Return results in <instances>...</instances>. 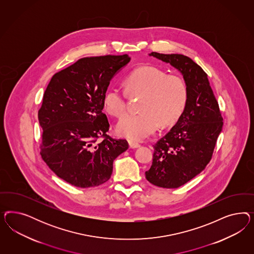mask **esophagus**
<instances>
[{
    "label": "esophagus",
    "instance_id": "obj_1",
    "mask_svg": "<svg viewBox=\"0 0 254 254\" xmlns=\"http://www.w3.org/2000/svg\"><path fill=\"white\" fill-rule=\"evenodd\" d=\"M128 145H129V148L130 149H136V148H138L139 147V144L137 143V142H134V141H128Z\"/></svg>",
    "mask_w": 254,
    "mask_h": 254
}]
</instances>
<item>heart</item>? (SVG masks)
<instances>
[{
  "instance_id": "1",
  "label": "heart",
  "mask_w": 254,
  "mask_h": 254,
  "mask_svg": "<svg viewBox=\"0 0 254 254\" xmlns=\"http://www.w3.org/2000/svg\"><path fill=\"white\" fill-rule=\"evenodd\" d=\"M130 94H141L138 114L124 116L116 125L118 135L130 140H142L159 127L175 123L183 115L188 100V86L184 78L154 66H141L126 78ZM104 107L112 116H123L127 95L119 86H112L103 98Z\"/></svg>"
}]
</instances>
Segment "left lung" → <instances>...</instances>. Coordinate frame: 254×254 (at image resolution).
I'll return each instance as SVG.
<instances>
[{
  "instance_id": "8db88e82",
  "label": "left lung",
  "mask_w": 254,
  "mask_h": 254,
  "mask_svg": "<svg viewBox=\"0 0 254 254\" xmlns=\"http://www.w3.org/2000/svg\"><path fill=\"white\" fill-rule=\"evenodd\" d=\"M150 56L169 63L183 74L188 100L177 123L154 145L147 181L162 188H178L206 168L223 128V117L208 75L190 58L181 54Z\"/></svg>"
}]
</instances>
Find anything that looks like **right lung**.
Here are the masks:
<instances>
[{
  "label": "right lung",
  "instance_id": "add662e5",
  "mask_svg": "<svg viewBox=\"0 0 254 254\" xmlns=\"http://www.w3.org/2000/svg\"><path fill=\"white\" fill-rule=\"evenodd\" d=\"M129 62L127 54L83 58L54 74L46 87L38 112L40 154L71 185L106 183L115 159L128 149L126 139L107 135L110 125L102 110L110 81Z\"/></svg>",
  "mask_w": 254,
  "mask_h": 254
}]
</instances>
